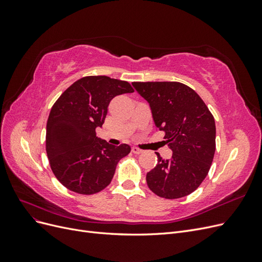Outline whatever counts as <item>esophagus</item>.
<instances>
[{"mask_svg":"<svg viewBox=\"0 0 262 262\" xmlns=\"http://www.w3.org/2000/svg\"><path fill=\"white\" fill-rule=\"evenodd\" d=\"M131 150H132V153H134V154H141V153H143V150L140 149L139 147H136V146H133Z\"/></svg>","mask_w":262,"mask_h":262,"instance_id":"34e87169","label":"esophagus"}]
</instances>
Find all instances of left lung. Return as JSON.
Here are the masks:
<instances>
[{"label": "left lung", "instance_id": "1", "mask_svg": "<svg viewBox=\"0 0 262 262\" xmlns=\"http://www.w3.org/2000/svg\"><path fill=\"white\" fill-rule=\"evenodd\" d=\"M150 107L157 129L165 132L170 160L157 155L146 173L148 188L165 199L193 192L207 177L215 153V121L192 89L179 82H133Z\"/></svg>", "mask_w": 262, "mask_h": 262}]
</instances>
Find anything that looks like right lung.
Here are the masks:
<instances>
[{
	"label": "right lung",
	"instance_id": "obj_1",
	"mask_svg": "<svg viewBox=\"0 0 262 262\" xmlns=\"http://www.w3.org/2000/svg\"><path fill=\"white\" fill-rule=\"evenodd\" d=\"M131 85L105 75L85 76L54 102L47 121L46 150L54 176L69 190L94 194L105 189L116 166L131 150L96 137L108 106L118 95L133 93Z\"/></svg>",
	"mask_w": 262,
	"mask_h": 262
}]
</instances>
